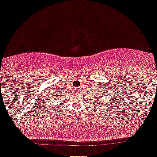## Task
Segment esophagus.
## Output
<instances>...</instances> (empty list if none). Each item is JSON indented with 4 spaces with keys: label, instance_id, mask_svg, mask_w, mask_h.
<instances>
[{
    "label": "esophagus",
    "instance_id": "1",
    "mask_svg": "<svg viewBox=\"0 0 157 157\" xmlns=\"http://www.w3.org/2000/svg\"><path fill=\"white\" fill-rule=\"evenodd\" d=\"M76 91H80V90H81V88H80V87H77V88H76Z\"/></svg>",
    "mask_w": 157,
    "mask_h": 157
}]
</instances>
